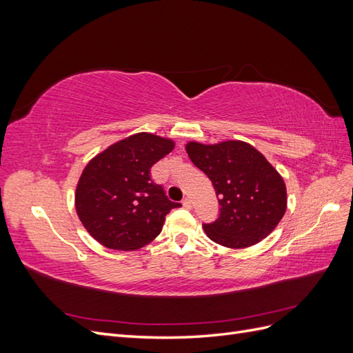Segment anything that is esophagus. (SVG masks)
Here are the masks:
<instances>
[{
	"mask_svg": "<svg viewBox=\"0 0 353 353\" xmlns=\"http://www.w3.org/2000/svg\"><path fill=\"white\" fill-rule=\"evenodd\" d=\"M183 206H184L185 209H191V200H190V197L183 199Z\"/></svg>",
	"mask_w": 353,
	"mask_h": 353,
	"instance_id": "obj_1",
	"label": "esophagus"
}]
</instances>
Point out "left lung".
I'll use <instances>...</instances> for the list:
<instances>
[{"mask_svg":"<svg viewBox=\"0 0 353 353\" xmlns=\"http://www.w3.org/2000/svg\"><path fill=\"white\" fill-rule=\"evenodd\" d=\"M188 157L212 181L218 218L203 223L208 237L231 249L249 248L279 225L287 208L285 184L254 147L243 141L187 144Z\"/></svg>","mask_w":353,"mask_h":353,"instance_id":"left-lung-1","label":"left lung"}]
</instances>
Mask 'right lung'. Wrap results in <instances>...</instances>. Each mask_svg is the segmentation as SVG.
I'll return each instance as SVG.
<instances>
[{"instance_id":"1","label":"right lung","mask_w":353,"mask_h":353,"mask_svg":"<svg viewBox=\"0 0 353 353\" xmlns=\"http://www.w3.org/2000/svg\"><path fill=\"white\" fill-rule=\"evenodd\" d=\"M174 143L140 132L95 156L79 178L77 212L83 227L103 245L135 250L153 241L165 216L181 208L150 176L157 160L172 152Z\"/></svg>"}]
</instances>
